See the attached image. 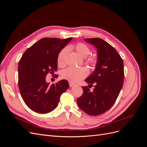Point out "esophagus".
Wrapping results in <instances>:
<instances>
[{
  "instance_id": "obj_1",
  "label": "esophagus",
  "mask_w": 147,
  "mask_h": 147,
  "mask_svg": "<svg viewBox=\"0 0 147 147\" xmlns=\"http://www.w3.org/2000/svg\"><path fill=\"white\" fill-rule=\"evenodd\" d=\"M69 86H70V87H73L75 86V84L74 83H72V82H69Z\"/></svg>"
}]
</instances>
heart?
<instances>
[{
    "label": "heart",
    "instance_id": "obj_1",
    "mask_svg": "<svg viewBox=\"0 0 147 147\" xmlns=\"http://www.w3.org/2000/svg\"><path fill=\"white\" fill-rule=\"evenodd\" d=\"M73 50L76 51L78 54L82 57L85 58L86 57V61L89 64L92 66L96 65L97 58L95 56H89L91 53V49L86 44L83 43H78L70 47ZM68 52L67 48H64L59 53L57 57V64L60 66H64L65 65V58L67 53ZM88 75V70L86 68H75L70 67L64 69L62 72V77L63 78L67 80L72 83H77L81 80L85 78Z\"/></svg>",
    "mask_w": 147,
    "mask_h": 147
}]
</instances>
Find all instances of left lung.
Returning <instances> with one entry per match:
<instances>
[{"mask_svg":"<svg viewBox=\"0 0 147 147\" xmlns=\"http://www.w3.org/2000/svg\"><path fill=\"white\" fill-rule=\"evenodd\" d=\"M97 51V60L93 73L85 82L90 87L82 86L83 92L77 100V104L86 113L97 116L109 110L115 104L124 82L123 61L117 50L99 38H85Z\"/></svg>","mask_w":147,"mask_h":147,"instance_id":"obj_1","label":"left lung"}]
</instances>
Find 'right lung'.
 Returning <instances> with one entry per match:
<instances>
[{
  "instance_id": "add662e5",
  "label": "right lung",
  "mask_w": 147,
  "mask_h": 147,
  "mask_svg": "<svg viewBox=\"0 0 147 147\" xmlns=\"http://www.w3.org/2000/svg\"><path fill=\"white\" fill-rule=\"evenodd\" d=\"M72 39L43 38L22 56L18 65L19 89L25 104L34 112L47 113L55 110L61 94L69 88L66 80L50 84L46 76L57 70V55Z\"/></svg>"
}]
</instances>
